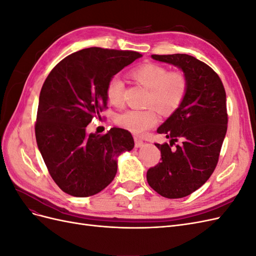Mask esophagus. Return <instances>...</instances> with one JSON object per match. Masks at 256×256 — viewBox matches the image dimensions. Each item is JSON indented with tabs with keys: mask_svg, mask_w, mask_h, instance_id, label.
<instances>
[{
	"mask_svg": "<svg viewBox=\"0 0 256 256\" xmlns=\"http://www.w3.org/2000/svg\"><path fill=\"white\" fill-rule=\"evenodd\" d=\"M143 144H144V142H143L142 138H138V136H134V145H136V147H141V146H143Z\"/></svg>",
	"mask_w": 256,
	"mask_h": 256,
	"instance_id": "esophagus-1",
	"label": "esophagus"
}]
</instances>
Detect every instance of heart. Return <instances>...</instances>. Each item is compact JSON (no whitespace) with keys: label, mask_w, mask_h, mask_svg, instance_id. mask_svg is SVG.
Masks as SVG:
<instances>
[{"label":"heart","mask_w":256,"mask_h":256,"mask_svg":"<svg viewBox=\"0 0 256 256\" xmlns=\"http://www.w3.org/2000/svg\"><path fill=\"white\" fill-rule=\"evenodd\" d=\"M131 78L148 88L143 110H128L118 118V124L130 132L142 134L156 125L159 112L164 115L174 113L182 106L189 90V80L182 72H168L156 63H144L130 72ZM124 82L113 76L106 88L108 102L114 106L122 104Z\"/></svg>","instance_id":"b5f03b06"}]
</instances>
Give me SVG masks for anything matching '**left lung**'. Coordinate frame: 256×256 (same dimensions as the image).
<instances>
[{"instance_id":"left-lung-1","label":"left lung","mask_w":256,"mask_h":256,"mask_svg":"<svg viewBox=\"0 0 256 256\" xmlns=\"http://www.w3.org/2000/svg\"><path fill=\"white\" fill-rule=\"evenodd\" d=\"M152 58L180 68L189 80L184 102L157 129L171 141L154 144L161 162L146 174L147 182L160 196L180 198L202 187L218 164L228 130L226 90L210 67L188 54ZM178 140L181 144L176 146Z\"/></svg>"}]
</instances>
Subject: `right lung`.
I'll return each instance as SVG.
<instances>
[{
  "label": "right lung",
  "instance_id": "right-lung-1",
  "mask_svg": "<svg viewBox=\"0 0 256 256\" xmlns=\"http://www.w3.org/2000/svg\"><path fill=\"white\" fill-rule=\"evenodd\" d=\"M141 56L134 51L83 49L62 60L46 79L36 141L52 180L67 194H97L114 180L116 157L134 148L128 130L112 128L106 134H88L86 126L106 108L109 80Z\"/></svg>",
  "mask_w": 256,
  "mask_h": 256
}]
</instances>
